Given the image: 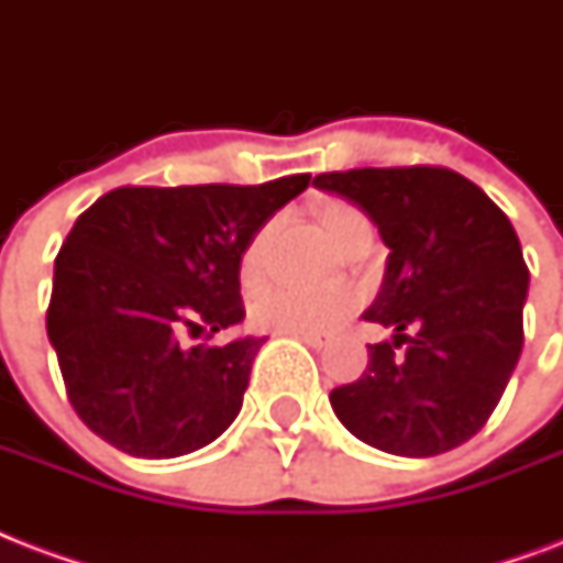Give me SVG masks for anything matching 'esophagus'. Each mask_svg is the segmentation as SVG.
Masks as SVG:
<instances>
[{"label": "esophagus", "instance_id": "34e87169", "mask_svg": "<svg viewBox=\"0 0 563 563\" xmlns=\"http://www.w3.org/2000/svg\"><path fill=\"white\" fill-rule=\"evenodd\" d=\"M298 339L303 344H309L312 351H324L327 344H330V335H324V333H300Z\"/></svg>", "mask_w": 563, "mask_h": 563}]
</instances>
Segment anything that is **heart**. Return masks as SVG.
I'll return each mask as SVG.
<instances>
[{
	"mask_svg": "<svg viewBox=\"0 0 563 563\" xmlns=\"http://www.w3.org/2000/svg\"><path fill=\"white\" fill-rule=\"evenodd\" d=\"M365 221L360 210L347 203H330L321 212L327 236L333 245H339L344 233ZM265 245H268V228H263L242 251L239 272L245 280H256L263 268ZM360 307V291L347 283H330V286H272L256 295L251 316L260 327L274 330V333H327L344 324Z\"/></svg>",
	"mask_w": 563,
	"mask_h": 563,
	"instance_id": "heart-1",
	"label": "heart"
}]
</instances>
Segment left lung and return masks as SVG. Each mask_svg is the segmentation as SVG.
Segmentation results:
<instances>
[{"label":"left lung","mask_w":563,"mask_h":563,"mask_svg":"<svg viewBox=\"0 0 563 563\" xmlns=\"http://www.w3.org/2000/svg\"><path fill=\"white\" fill-rule=\"evenodd\" d=\"M312 184L368 212L391 251L362 318L394 335L368 344L356 383L330 391L335 418L409 459L471 441L523 351L529 268L508 216L444 166L324 172Z\"/></svg>","instance_id":"8db88e82"}]
</instances>
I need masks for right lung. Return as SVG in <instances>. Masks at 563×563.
Listing matches in <instances>:
<instances>
[{"label":"right lung","mask_w":563,"mask_h":563,"mask_svg":"<svg viewBox=\"0 0 563 563\" xmlns=\"http://www.w3.org/2000/svg\"><path fill=\"white\" fill-rule=\"evenodd\" d=\"M309 175L260 187H119L57 251L46 330L78 418L136 459L201 450L242 409L265 339L184 347L245 318L239 260Z\"/></svg>","instance_id":"add662e5"}]
</instances>
